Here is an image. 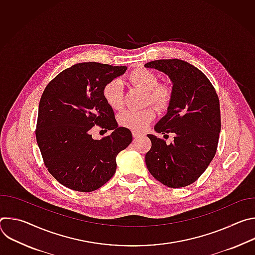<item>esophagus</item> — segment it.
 <instances>
[{
    "label": "esophagus",
    "mask_w": 255,
    "mask_h": 255,
    "mask_svg": "<svg viewBox=\"0 0 255 255\" xmlns=\"http://www.w3.org/2000/svg\"><path fill=\"white\" fill-rule=\"evenodd\" d=\"M132 135H133L134 138H138V137H140V136H143L144 134H143V133H140V132H138V131H133V132H132Z\"/></svg>",
    "instance_id": "obj_1"
}]
</instances>
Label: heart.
<instances>
[{"label":"heart","instance_id":"heart-1","mask_svg":"<svg viewBox=\"0 0 255 255\" xmlns=\"http://www.w3.org/2000/svg\"><path fill=\"white\" fill-rule=\"evenodd\" d=\"M128 80L131 84L147 92L146 103L155 105L158 109H165L171 100V89L166 84H158V78L153 71L147 68H135L130 72ZM103 97L106 103L114 110L122 108L123 87L122 82L114 79L108 82L103 88ZM154 108L148 107L142 110H125L118 116L121 126L132 131H142L155 118Z\"/></svg>","mask_w":255,"mask_h":255}]
</instances>
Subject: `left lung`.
I'll return each instance as SVG.
<instances>
[{
  "label": "left lung",
  "instance_id": "1",
  "mask_svg": "<svg viewBox=\"0 0 255 255\" xmlns=\"http://www.w3.org/2000/svg\"><path fill=\"white\" fill-rule=\"evenodd\" d=\"M166 75L172 84L166 114L154 126L157 133H173V142L148 134L151 148L145 155L149 172L169 188L196 181L214 158L221 131L220 103L203 72L180 59L144 64Z\"/></svg>",
  "mask_w": 255,
  "mask_h": 255
}]
</instances>
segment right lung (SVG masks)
Here are the masks:
<instances>
[{
  "instance_id": "add662e5",
  "label": "right lung",
  "mask_w": 255,
  "mask_h": 255,
  "mask_svg": "<svg viewBox=\"0 0 255 255\" xmlns=\"http://www.w3.org/2000/svg\"><path fill=\"white\" fill-rule=\"evenodd\" d=\"M126 70V66L82 62L64 69L46 86L36 140L47 170L62 186L90 193L116 172V157L132 142V134L118 127L103 88ZM95 125L114 132L96 140L90 134Z\"/></svg>"
}]
</instances>
